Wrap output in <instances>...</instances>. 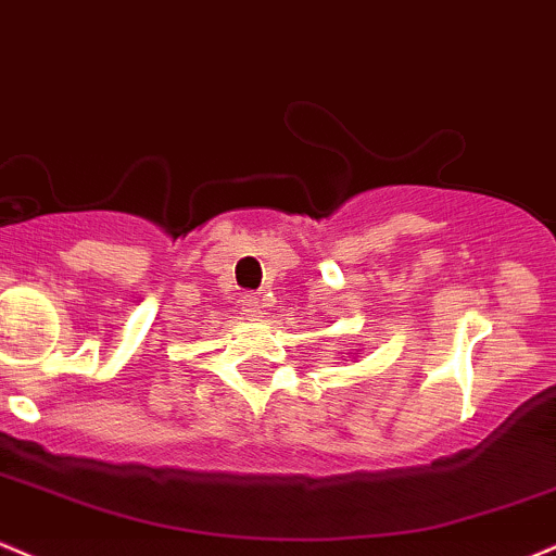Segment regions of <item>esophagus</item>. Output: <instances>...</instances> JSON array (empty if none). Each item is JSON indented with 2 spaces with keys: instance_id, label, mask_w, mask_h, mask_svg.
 Wrapping results in <instances>:
<instances>
[{
  "instance_id": "1",
  "label": "esophagus",
  "mask_w": 556,
  "mask_h": 556,
  "mask_svg": "<svg viewBox=\"0 0 556 556\" xmlns=\"http://www.w3.org/2000/svg\"><path fill=\"white\" fill-rule=\"evenodd\" d=\"M239 307H241V312H244L247 317H252V320H257V317H262V302H260V296L244 294V296L239 299Z\"/></svg>"
}]
</instances>
